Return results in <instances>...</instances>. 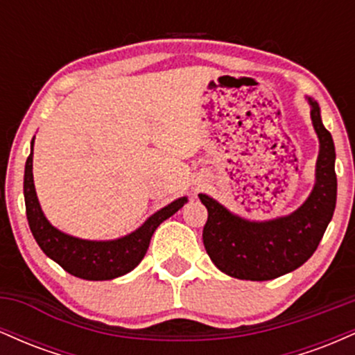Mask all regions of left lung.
<instances>
[{
	"label": "left lung",
	"instance_id": "8db88e82",
	"mask_svg": "<svg viewBox=\"0 0 355 355\" xmlns=\"http://www.w3.org/2000/svg\"><path fill=\"white\" fill-rule=\"evenodd\" d=\"M307 101L320 150L317 182L299 209L285 217L254 222L232 214L209 195H198L209 210L203 245L223 274L240 280L277 279L307 262L324 237L337 200L336 146L322 123L319 103L311 96Z\"/></svg>",
	"mask_w": 355,
	"mask_h": 355
}]
</instances>
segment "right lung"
Wrapping results in <instances>:
<instances>
[{
  "instance_id": "right-lung-1",
  "label": "right lung",
  "mask_w": 355,
  "mask_h": 355,
  "mask_svg": "<svg viewBox=\"0 0 355 355\" xmlns=\"http://www.w3.org/2000/svg\"><path fill=\"white\" fill-rule=\"evenodd\" d=\"M33 145L35 138L31 140V153L24 165L23 183L28 225L44 254L63 267L68 274L80 279L112 280L132 272L148 250L150 239L157 227L187 203V197L177 198L162 210L155 211L135 232L116 240H83L63 234L48 222L36 197L33 183Z\"/></svg>"
}]
</instances>
